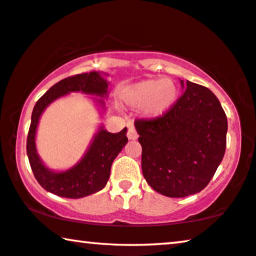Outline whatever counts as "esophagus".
Listing matches in <instances>:
<instances>
[{
    "mask_svg": "<svg viewBox=\"0 0 256 256\" xmlns=\"http://www.w3.org/2000/svg\"><path fill=\"white\" fill-rule=\"evenodd\" d=\"M128 138L130 140H136L138 138V133H136V130L134 125L132 123H128Z\"/></svg>",
    "mask_w": 256,
    "mask_h": 256,
    "instance_id": "obj_1",
    "label": "esophagus"
}]
</instances>
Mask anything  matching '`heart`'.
Instances as JSON below:
<instances>
[{"label": "heart", "instance_id": "1", "mask_svg": "<svg viewBox=\"0 0 256 256\" xmlns=\"http://www.w3.org/2000/svg\"><path fill=\"white\" fill-rule=\"evenodd\" d=\"M178 87L171 79H148L125 90V98L132 106H144V112L152 117L166 114L174 104Z\"/></svg>", "mask_w": 256, "mask_h": 256}]
</instances>
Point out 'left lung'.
<instances>
[{
    "mask_svg": "<svg viewBox=\"0 0 256 256\" xmlns=\"http://www.w3.org/2000/svg\"><path fill=\"white\" fill-rule=\"evenodd\" d=\"M185 86L166 114L134 120L144 177L152 190L170 198L204 190L226 147L228 120L218 98L188 80Z\"/></svg>",
    "mask_w": 256,
    "mask_h": 256,
    "instance_id": "8db88e82",
    "label": "left lung"
}]
</instances>
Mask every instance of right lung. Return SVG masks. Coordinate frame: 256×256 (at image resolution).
I'll return each instance as SVG.
<instances>
[{
	"instance_id": "right-lung-1",
	"label": "right lung",
	"mask_w": 256,
	"mask_h": 256,
	"mask_svg": "<svg viewBox=\"0 0 256 256\" xmlns=\"http://www.w3.org/2000/svg\"><path fill=\"white\" fill-rule=\"evenodd\" d=\"M108 82L98 72L74 74L64 78L50 87L36 101L32 112L26 150L33 174L38 182L48 192L58 196L79 199L90 196L104 188L110 176V169L116 156L128 142L126 128L118 133H110L101 128L82 161L64 172H52L40 161L36 150V131L39 118L46 106L57 98L70 92H82L98 96L106 95ZM101 104H104L102 100Z\"/></svg>"
}]
</instances>
